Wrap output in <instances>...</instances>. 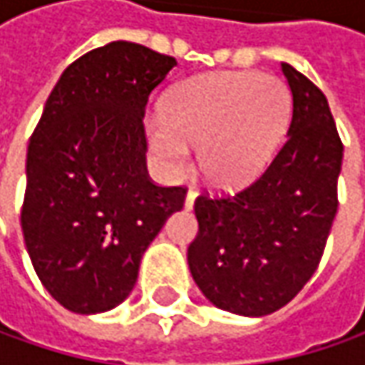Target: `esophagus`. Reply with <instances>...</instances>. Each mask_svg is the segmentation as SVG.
Returning <instances> with one entry per match:
<instances>
[{
	"label": "esophagus",
	"instance_id": "34e87169",
	"mask_svg": "<svg viewBox=\"0 0 365 365\" xmlns=\"http://www.w3.org/2000/svg\"><path fill=\"white\" fill-rule=\"evenodd\" d=\"M195 199H197V190L190 189L187 192V197H185V209H192V205H195Z\"/></svg>",
	"mask_w": 365,
	"mask_h": 365
}]
</instances>
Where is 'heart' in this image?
Listing matches in <instances>:
<instances>
[{"label":"heart","mask_w":365,"mask_h":365,"mask_svg":"<svg viewBox=\"0 0 365 365\" xmlns=\"http://www.w3.org/2000/svg\"><path fill=\"white\" fill-rule=\"evenodd\" d=\"M292 99L287 85L254 71L189 78L168 93L162 113L144 121L154 160L168 178L190 168V144H199L205 178L219 189L254 180L280 148Z\"/></svg>","instance_id":"heart-1"}]
</instances>
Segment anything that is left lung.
Segmentation results:
<instances>
[{
  "label": "left lung",
  "mask_w": 365,
  "mask_h": 365,
  "mask_svg": "<svg viewBox=\"0 0 365 365\" xmlns=\"http://www.w3.org/2000/svg\"><path fill=\"white\" fill-rule=\"evenodd\" d=\"M292 115L287 142L256 182L195 201L199 233L187 259L205 299L221 311L264 317L315 274L337 213L344 146L327 97L282 63Z\"/></svg>",
  "instance_id": "1"
}]
</instances>
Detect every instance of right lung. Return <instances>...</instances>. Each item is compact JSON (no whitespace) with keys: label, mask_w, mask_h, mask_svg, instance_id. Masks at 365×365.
I'll return each instance as SVG.
<instances>
[{"label":"right lung","mask_w":365,"mask_h":365,"mask_svg":"<svg viewBox=\"0 0 365 365\" xmlns=\"http://www.w3.org/2000/svg\"><path fill=\"white\" fill-rule=\"evenodd\" d=\"M176 66L142 44L109 42L64 71L26 156L21 232L50 297L78 315L125 301L140 259L187 190L148 178L144 109Z\"/></svg>","instance_id":"right-lung-1"}]
</instances>
